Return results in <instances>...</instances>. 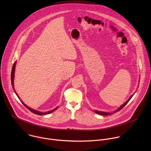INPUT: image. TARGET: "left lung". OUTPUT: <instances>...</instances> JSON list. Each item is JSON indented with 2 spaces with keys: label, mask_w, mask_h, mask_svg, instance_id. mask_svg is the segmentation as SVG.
I'll list each match as a JSON object with an SVG mask.
<instances>
[{
  "label": "left lung",
  "mask_w": 151,
  "mask_h": 151,
  "mask_svg": "<svg viewBox=\"0 0 151 151\" xmlns=\"http://www.w3.org/2000/svg\"><path fill=\"white\" fill-rule=\"evenodd\" d=\"M134 93L133 95H132V96L130 97V98H129L124 104H122L119 107H118V108L116 110L114 111V112H101V111H97V110H95L94 112H95L96 114H99V115H105V116L110 115H112V114H114V113H116V112L119 111L121 109H122L123 108V107L128 103V101L131 100V99L133 97V96H134Z\"/></svg>",
  "instance_id": "8db88e82"
}]
</instances>
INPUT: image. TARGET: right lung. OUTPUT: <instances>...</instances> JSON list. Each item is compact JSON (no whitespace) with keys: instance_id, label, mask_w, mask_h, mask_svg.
<instances>
[{"instance_id":"obj_1","label":"right lung","mask_w":151,"mask_h":151,"mask_svg":"<svg viewBox=\"0 0 151 151\" xmlns=\"http://www.w3.org/2000/svg\"><path fill=\"white\" fill-rule=\"evenodd\" d=\"M16 63H17V61H15L14 63V64H13V66H12V72H11V83H12V88H13V90H14V91L15 92V93L16 94V95L17 96V97H18V99H19V100L21 101V103H22V104H24V106H25L30 111H31L32 112H33V114H36V115H47V114H51V113H52V112H54V111H55L57 108H58V106L57 107H55V108H54V109H52V110H51V111H47V112H40V111H37V110H35V109H32V108H31V107H29V106H27L26 104H24V103H23V101L21 100L20 99H19V96H18V94H17V93H16V91H15V88H14V77H15V65H16Z\"/></svg>"}]
</instances>
